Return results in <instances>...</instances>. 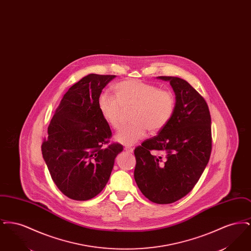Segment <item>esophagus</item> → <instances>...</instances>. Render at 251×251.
Wrapping results in <instances>:
<instances>
[{"label":"esophagus","mask_w":251,"mask_h":251,"mask_svg":"<svg viewBox=\"0 0 251 251\" xmlns=\"http://www.w3.org/2000/svg\"><path fill=\"white\" fill-rule=\"evenodd\" d=\"M124 151H125L126 152H129V153L133 152V149L131 148V147H125V148H124Z\"/></svg>","instance_id":"obj_1"}]
</instances>
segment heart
<instances>
[{"label": "heart", "instance_id": "heart-1", "mask_svg": "<svg viewBox=\"0 0 251 251\" xmlns=\"http://www.w3.org/2000/svg\"><path fill=\"white\" fill-rule=\"evenodd\" d=\"M113 91L115 97H99L98 108L102 119L115 130L120 129L123 112L131 109V124L116 135L119 143L131 146L143 139L147 130L152 133L163 130L175 113L174 94L154 84L130 79L115 84Z\"/></svg>", "mask_w": 251, "mask_h": 251}]
</instances>
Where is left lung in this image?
<instances>
[{
    "instance_id": "left-lung-1",
    "label": "left lung",
    "mask_w": 251,
    "mask_h": 251,
    "mask_svg": "<svg viewBox=\"0 0 251 251\" xmlns=\"http://www.w3.org/2000/svg\"><path fill=\"white\" fill-rule=\"evenodd\" d=\"M168 81L176 96L173 118L158 135L134 150V179L144 196L169 204L186 196L201 178L212 151L211 115L207 102L191 84L178 77ZM151 150L164 156L151 155Z\"/></svg>"
}]
</instances>
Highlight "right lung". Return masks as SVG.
<instances>
[{"label":"right lung","instance_id":"add662e5","mask_svg":"<svg viewBox=\"0 0 251 251\" xmlns=\"http://www.w3.org/2000/svg\"><path fill=\"white\" fill-rule=\"evenodd\" d=\"M116 75L89 74L60 101L41 151L55 185L68 198L88 201L102 191L123 146L109 144L112 131L98 108L102 89Z\"/></svg>","mask_w":251,"mask_h":251}]
</instances>
